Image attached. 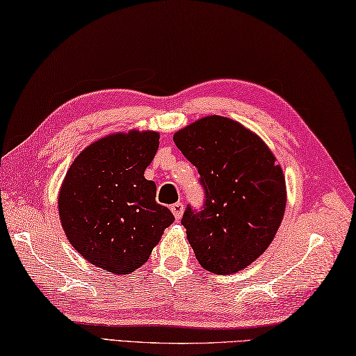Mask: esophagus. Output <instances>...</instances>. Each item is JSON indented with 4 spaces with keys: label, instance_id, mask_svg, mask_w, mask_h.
<instances>
[{
    "label": "esophagus",
    "instance_id": "obj_1",
    "mask_svg": "<svg viewBox=\"0 0 356 356\" xmlns=\"http://www.w3.org/2000/svg\"><path fill=\"white\" fill-rule=\"evenodd\" d=\"M170 211H172L173 216H175V218H177V220H179L181 217H183L184 206H183V203H175V204H172V206H170Z\"/></svg>",
    "mask_w": 356,
    "mask_h": 356
}]
</instances>
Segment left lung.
<instances>
[{
	"mask_svg": "<svg viewBox=\"0 0 356 356\" xmlns=\"http://www.w3.org/2000/svg\"><path fill=\"white\" fill-rule=\"evenodd\" d=\"M173 140L197 167L201 211L187 206L181 225L204 270L234 274L271 245L286 206L284 172L256 133L223 116H206Z\"/></svg>",
	"mask_w": 356,
	"mask_h": 356,
	"instance_id": "1",
	"label": "left lung"
}]
</instances>
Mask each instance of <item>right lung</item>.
Segmentation results:
<instances>
[{
  "label": "right lung",
  "mask_w": 356,
  "mask_h": 356,
  "mask_svg": "<svg viewBox=\"0 0 356 356\" xmlns=\"http://www.w3.org/2000/svg\"><path fill=\"white\" fill-rule=\"evenodd\" d=\"M159 133H115L74 159L58 193V216L70 243L97 268L130 274L149 260L173 213L156 203L144 178Z\"/></svg>",
  "instance_id": "add662e5"
}]
</instances>
